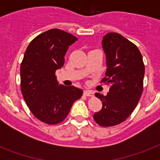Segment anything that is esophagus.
Listing matches in <instances>:
<instances>
[{
  "label": "esophagus",
  "instance_id": "obj_1",
  "mask_svg": "<svg viewBox=\"0 0 160 160\" xmlns=\"http://www.w3.org/2000/svg\"><path fill=\"white\" fill-rule=\"evenodd\" d=\"M84 95H85V96L92 97V96H94V93H93L92 91H90V90H85V91H84Z\"/></svg>",
  "mask_w": 160,
  "mask_h": 160
}]
</instances>
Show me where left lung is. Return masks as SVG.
<instances>
[{"label":"left lung","instance_id":"obj_1","mask_svg":"<svg viewBox=\"0 0 160 160\" xmlns=\"http://www.w3.org/2000/svg\"><path fill=\"white\" fill-rule=\"evenodd\" d=\"M107 70L101 82L110 85L106 96L95 93L102 109L94 119L103 127L124 122L134 111L143 92L144 65L140 51L120 34L107 33L102 41Z\"/></svg>","mask_w":160,"mask_h":160}]
</instances>
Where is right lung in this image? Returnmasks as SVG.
<instances>
[{
	"instance_id": "add662e5",
	"label": "right lung",
	"mask_w": 160,
	"mask_h": 160,
	"mask_svg": "<svg viewBox=\"0 0 160 160\" xmlns=\"http://www.w3.org/2000/svg\"><path fill=\"white\" fill-rule=\"evenodd\" d=\"M78 41L71 34L51 29L40 34L29 44L21 65V89L34 116L47 124L66 118L73 103L83 90L58 84L55 70L65 64L69 46Z\"/></svg>"
}]
</instances>
